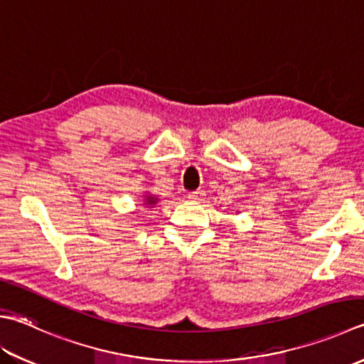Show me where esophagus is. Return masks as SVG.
<instances>
[{"mask_svg":"<svg viewBox=\"0 0 364 364\" xmlns=\"http://www.w3.org/2000/svg\"><path fill=\"white\" fill-rule=\"evenodd\" d=\"M188 200L190 201H201L203 198H204V191L203 190H196V191H193V193H188Z\"/></svg>","mask_w":364,"mask_h":364,"instance_id":"esophagus-1","label":"esophagus"}]
</instances>
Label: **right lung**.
<instances>
[{
    "mask_svg": "<svg viewBox=\"0 0 364 364\" xmlns=\"http://www.w3.org/2000/svg\"><path fill=\"white\" fill-rule=\"evenodd\" d=\"M142 198H144V205H146V208H154V205L159 203V200H160L159 196L152 195V193H147V191L142 195Z\"/></svg>",
    "mask_w": 364,
    "mask_h": 364,
    "instance_id": "add662e5",
    "label": "right lung"
}]
</instances>
